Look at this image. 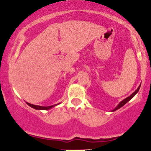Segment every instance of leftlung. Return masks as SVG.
<instances>
[{
    "instance_id": "8db88e82",
    "label": "left lung",
    "mask_w": 151,
    "mask_h": 151,
    "mask_svg": "<svg viewBox=\"0 0 151 151\" xmlns=\"http://www.w3.org/2000/svg\"><path fill=\"white\" fill-rule=\"evenodd\" d=\"M140 87H141V85H140L139 86H138V89H137L136 90V91H135L134 92H133V93H132V94H131V95H130L129 96H128L127 98H126L125 99H124V100H123V101H121L120 102V103L119 104V105H118L116 107L115 109H113V110H112V111H116L117 109H120L121 107H122V106H124V105H125L127 103L128 101H129L130 100H131V99H132V98L133 97V96H134L137 93H138V91H139V89H140Z\"/></svg>"
}]
</instances>
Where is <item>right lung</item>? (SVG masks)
<instances>
[{"instance_id": "obj_1", "label": "right lung", "mask_w": 151, "mask_h": 151, "mask_svg": "<svg viewBox=\"0 0 151 151\" xmlns=\"http://www.w3.org/2000/svg\"><path fill=\"white\" fill-rule=\"evenodd\" d=\"M26 103H27V105L30 106V107H32V108H33L35 109H37V110H48V109L53 108V107H55V106L59 104H55V105H52V106H41L31 104L27 103V102H26Z\"/></svg>"}]
</instances>
